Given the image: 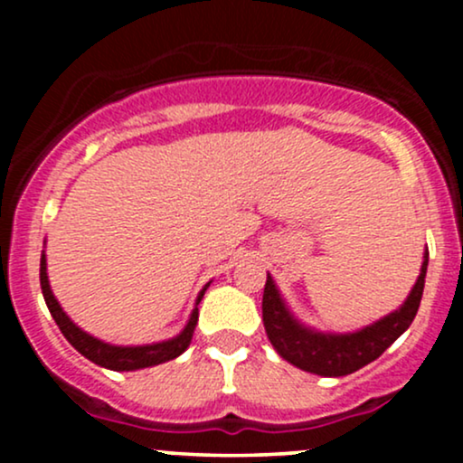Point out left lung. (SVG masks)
<instances>
[{
	"label": "left lung",
	"mask_w": 463,
	"mask_h": 463,
	"mask_svg": "<svg viewBox=\"0 0 463 463\" xmlns=\"http://www.w3.org/2000/svg\"><path fill=\"white\" fill-rule=\"evenodd\" d=\"M427 265L429 252H424V263L416 285L401 309L374 322L372 326L348 335L316 333L296 322L294 316L287 311L272 276L268 274L263 289V324L269 342L280 357L305 372L320 376L353 374L370 361L379 359L413 322L420 300H422Z\"/></svg>",
	"instance_id": "left-lung-1"
}]
</instances>
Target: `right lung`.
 Returning <instances> with one entry per match:
<instances>
[{"mask_svg":"<svg viewBox=\"0 0 463 463\" xmlns=\"http://www.w3.org/2000/svg\"><path fill=\"white\" fill-rule=\"evenodd\" d=\"M41 289H43V298L47 309H50L52 317H54L58 328H61L62 335L67 337V342L71 344L73 348L78 350L80 354H84L87 359H91L93 364L102 365V368L109 370H141L150 368V365L165 364L169 359H176L178 354H183L187 346L191 344V337H194V328L198 324V307H195L194 313H191L187 326L183 328V333L176 335L174 339H167V342L161 344H150V346H110V344L99 342V339L91 337L89 333L80 331V328L67 317V313L61 309L58 300L54 298L50 289V280H47V263L45 254H41ZM206 287L200 291L198 302L204 296ZM195 302V305H198Z\"/></svg>","mask_w":463,"mask_h":463,"instance_id":"1","label":"right lung"}]
</instances>
